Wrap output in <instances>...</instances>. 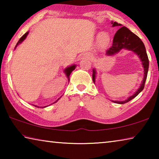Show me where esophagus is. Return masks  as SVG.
<instances>
[{
    "instance_id": "1",
    "label": "esophagus",
    "mask_w": 159,
    "mask_h": 159,
    "mask_svg": "<svg viewBox=\"0 0 159 159\" xmlns=\"http://www.w3.org/2000/svg\"><path fill=\"white\" fill-rule=\"evenodd\" d=\"M87 55L88 58H90V57H91V55H90V54H87V55Z\"/></svg>"
}]
</instances>
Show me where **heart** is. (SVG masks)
Instances as JSON below:
<instances>
[{
    "mask_svg": "<svg viewBox=\"0 0 159 159\" xmlns=\"http://www.w3.org/2000/svg\"><path fill=\"white\" fill-rule=\"evenodd\" d=\"M99 40L101 43H106L107 41V40H108V35H107L106 33H104V32L101 33L99 34Z\"/></svg>",
    "mask_w": 159,
    "mask_h": 159,
    "instance_id": "obj_1",
    "label": "heart"
}]
</instances>
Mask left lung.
Masks as SVG:
<instances>
[{
	"label": "left lung",
	"mask_w": 159,
	"mask_h": 159,
	"mask_svg": "<svg viewBox=\"0 0 159 159\" xmlns=\"http://www.w3.org/2000/svg\"><path fill=\"white\" fill-rule=\"evenodd\" d=\"M111 24L112 26H121L120 24H118L116 21H111ZM122 49H127L128 50L133 51L139 56L140 60L142 61V66L144 67V79L142 80L139 89L134 93V95L129 97L126 100L124 101H113L118 104L127 103L131 99L135 98L144 89V83L147 77L148 69H149V59H148L146 49H145L143 42L141 41V39L138 36H136L133 32H131L125 26H122L121 28H120L116 31L114 39H113L112 45L106 51V55L109 56L114 55L116 53L120 52V50H121ZM93 71V82L95 83L96 74L95 69H94Z\"/></svg>",
	"instance_id": "obj_1"
}]
</instances>
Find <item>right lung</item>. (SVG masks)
Masks as SVG:
<instances>
[{
    "instance_id": "obj_1",
    "label": "right lung",
    "mask_w": 159,
    "mask_h": 159,
    "mask_svg": "<svg viewBox=\"0 0 159 159\" xmlns=\"http://www.w3.org/2000/svg\"><path fill=\"white\" fill-rule=\"evenodd\" d=\"M28 34H29V31H27L26 32V34H25L23 35L22 36H21V38H20V39L19 40V41L17 42V45H16V46H15V49L16 48H17V45H19V44H20L21 42H22L24 40H25L26 38V36H27V35H28ZM75 68H76V65H75V64H74V65H72V66H69V67H67V68H66L65 69V70H64V72H65L66 73V76H67V79H68V80L69 81V76H70V74H71V73L72 71H74V70L75 69ZM60 99V98H59L57 100H56L55 102H54V103H55L56 102H57L59 99ZM34 106H35V107H38V106H36V105H34ZM46 107V106L45 107Z\"/></svg>"
}]
</instances>
